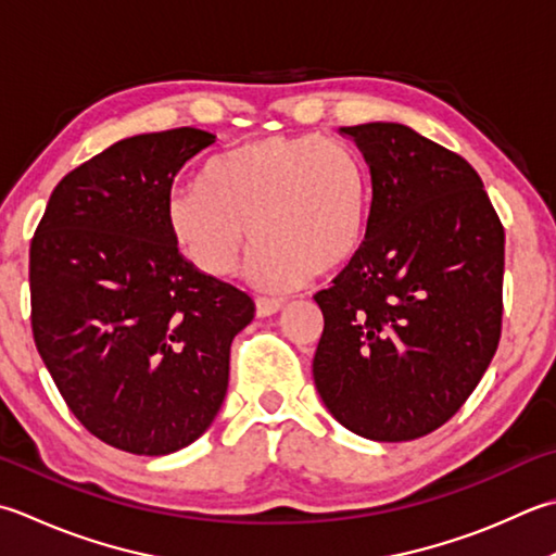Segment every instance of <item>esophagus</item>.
<instances>
[{"label":"esophagus","instance_id":"1","mask_svg":"<svg viewBox=\"0 0 556 556\" xmlns=\"http://www.w3.org/2000/svg\"><path fill=\"white\" fill-rule=\"evenodd\" d=\"M281 308H285V301L279 299H255V311L260 318H269V315L279 313Z\"/></svg>","mask_w":556,"mask_h":556}]
</instances>
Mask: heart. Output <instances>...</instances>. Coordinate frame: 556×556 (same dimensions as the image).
Returning <instances> with one entry per match:
<instances>
[{
  "mask_svg": "<svg viewBox=\"0 0 556 556\" xmlns=\"http://www.w3.org/2000/svg\"><path fill=\"white\" fill-rule=\"evenodd\" d=\"M371 204V173L356 149L320 135H271L214 159L202 185L173 190L166 222L210 277L236 267L250 233L245 279L289 291L352 263L366 243Z\"/></svg>",
  "mask_w": 556,
  "mask_h": 556,
  "instance_id": "b5f03b06",
  "label": "heart"
}]
</instances>
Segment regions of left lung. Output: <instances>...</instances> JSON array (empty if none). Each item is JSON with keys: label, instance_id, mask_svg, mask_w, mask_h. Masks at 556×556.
I'll use <instances>...</instances> for the list:
<instances>
[{"label": "left lung", "instance_id": "obj_1", "mask_svg": "<svg viewBox=\"0 0 556 556\" xmlns=\"http://www.w3.org/2000/svg\"><path fill=\"white\" fill-rule=\"evenodd\" d=\"M340 135L364 154L374 204L364 248L313 296V380L344 429L412 441L463 407L496 352L504 226L470 163L412 127Z\"/></svg>", "mask_w": 556, "mask_h": 556}]
</instances>
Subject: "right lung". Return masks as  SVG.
I'll list each match as a JSON object with an SVG mask.
<instances>
[{"instance_id": "right-lung-1", "label": "right lung", "mask_w": 556, "mask_h": 556, "mask_svg": "<svg viewBox=\"0 0 556 556\" xmlns=\"http://www.w3.org/2000/svg\"><path fill=\"white\" fill-rule=\"evenodd\" d=\"M216 137L180 127L119 139L52 190L30 243L36 346L74 417L135 455L176 453L212 427L248 293L178 253L166 200Z\"/></svg>"}]
</instances>
